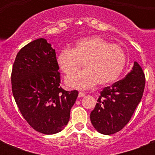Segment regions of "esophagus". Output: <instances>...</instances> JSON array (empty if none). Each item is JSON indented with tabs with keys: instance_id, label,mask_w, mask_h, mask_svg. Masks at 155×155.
<instances>
[{
	"instance_id": "obj_1",
	"label": "esophagus",
	"mask_w": 155,
	"mask_h": 155,
	"mask_svg": "<svg viewBox=\"0 0 155 155\" xmlns=\"http://www.w3.org/2000/svg\"><path fill=\"white\" fill-rule=\"evenodd\" d=\"M85 96V92H79V96H78V97H84Z\"/></svg>"
}]
</instances>
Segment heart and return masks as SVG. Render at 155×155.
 Returning a JSON list of instances; mask_svg holds the SVG:
<instances>
[{
	"mask_svg": "<svg viewBox=\"0 0 155 155\" xmlns=\"http://www.w3.org/2000/svg\"><path fill=\"white\" fill-rule=\"evenodd\" d=\"M56 62L65 75L76 71L84 63L85 70L68 76L66 83L73 88L88 89L97 82L101 86L115 82L125 68L126 54L119 45L110 44L100 36H91L78 40L72 49L61 50Z\"/></svg>",
	"mask_w": 155,
	"mask_h": 155,
	"instance_id": "heart-1",
	"label": "heart"
}]
</instances>
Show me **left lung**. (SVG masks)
<instances>
[{
    "label": "left lung",
    "mask_w": 155,
    "mask_h": 155,
    "mask_svg": "<svg viewBox=\"0 0 155 155\" xmlns=\"http://www.w3.org/2000/svg\"><path fill=\"white\" fill-rule=\"evenodd\" d=\"M145 75L134 62L132 71L124 79L105 87L101 92L90 119L102 134L110 135L121 130L132 117L144 92Z\"/></svg>",
    "instance_id": "obj_1"
}]
</instances>
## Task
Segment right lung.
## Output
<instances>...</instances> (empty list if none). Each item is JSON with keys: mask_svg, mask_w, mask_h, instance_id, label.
I'll return each mask as SVG.
<instances>
[{"mask_svg": "<svg viewBox=\"0 0 155 155\" xmlns=\"http://www.w3.org/2000/svg\"><path fill=\"white\" fill-rule=\"evenodd\" d=\"M56 54L45 38L19 51L13 63L12 92L21 115L36 131L54 134L64 129L79 92L59 86Z\"/></svg>", "mask_w": 155, "mask_h": 155, "instance_id": "add662e5", "label": "right lung"}]
</instances>
